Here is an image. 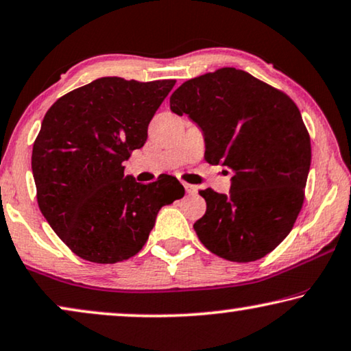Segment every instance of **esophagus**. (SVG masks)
<instances>
[{
    "label": "esophagus",
    "mask_w": 351,
    "mask_h": 351,
    "mask_svg": "<svg viewBox=\"0 0 351 351\" xmlns=\"http://www.w3.org/2000/svg\"><path fill=\"white\" fill-rule=\"evenodd\" d=\"M184 189H186L187 194H195L197 186H192V184H187V182H184Z\"/></svg>",
    "instance_id": "34e87169"
}]
</instances>
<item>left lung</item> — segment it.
Returning <instances> with one entry per match:
<instances>
[{
	"label": "left lung",
	"mask_w": 351,
	"mask_h": 351,
	"mask_svg": "<svg viewBox=\"0 0 351 351\" xmlns=\"http://www.w3.org/2000/svg\"><path fill=\"white\" fill-rule=\"evenodd\" d=\"M170 108L204 130L205 160L235 173L229 195L199 191L206 202L194 224L199 240L234 263L264 258L286 239L304 205L312 146L299 108L235 68L181 84Z\"/></svg>",
	"instance_id": "8db88e82"
}]
</instances>
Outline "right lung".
Masks as SVG:
<instances>
[{"label": "right lung", "mask_w": 351, "mask_h": 351, "mask_svg": "<svg viewBox=\"0 0 351 351\" xmlns=\"http://www.w3.org/2000/svg\"><path fill=\"white\" fill-rule=\"evenodd\" d=\"M175 79L100 77L58 98L33 143L39 210L79 258L114 264L135 256L164 205L184 195L173 176L140 184L124 160L146 143L147 125Z\"/></svg>", "instance_id": "obj_1"}]
</instances>
